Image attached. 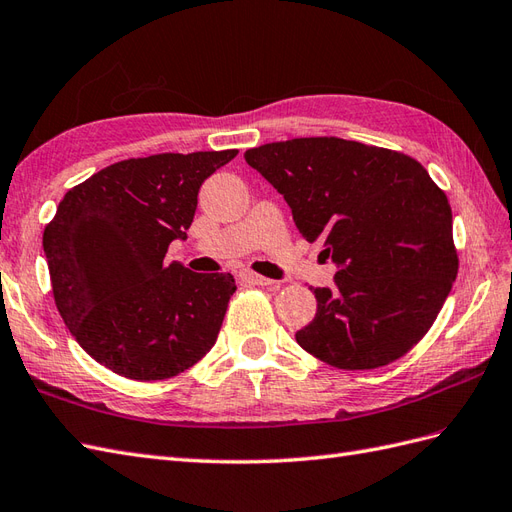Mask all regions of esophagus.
<instances>
[{
    "mask_svg": "<svg viewBox=\"0 0 512 512\" xmlns=\"http://www.w3.org/2000/svg\"><path fill=\"white\" fill-rule=\"evenodd\" d=\"M240 277H242V281H246V283H253V285H272V283H274L272 279L261 277V274L251 272V270H242V272H240Z\"/></svg>",
    "mask_w": 512,
    "mask_h": 512,
    "instance_id": "obj_1",
    "label": "esophagus"
}]
</instances>
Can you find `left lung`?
Masks as SVG:
<instances>
[{
    "mask_svg": "<svg viewBox=\"0 0 512 512\" xmlns=\"http://www.w3.org/2000/svg\"><path fill=\"white\" fill-rule=\"evenodd\" d=\"M337 266L296 342L339 370L406 355L435 322L458 272L452 209L413 157L342 138H294L244 153Z\"/></svg>",
    "mask_w": 512,
    "mask_h": 512,
    "instance_id": "8db88e82",
    "label": "left lung"
}]
</instances>
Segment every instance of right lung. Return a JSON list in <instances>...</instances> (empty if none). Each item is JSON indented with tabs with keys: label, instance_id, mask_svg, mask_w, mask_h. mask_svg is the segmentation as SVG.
Here are the masks:
<instances>
[{
	"label": "right lung",
	"instance_id": "add662e5",
	"mask_svg": "<svg viewBox=\"0 0 512 512\" xmlns=\"http://www.w3.org/2000/svg\"><path fill=\"white\" fill-rule=\"evenodd\" d=\"M238 155L123 160L71 188L43 233L56 307L90 357L134 381H164L216 344L235 281L164 261L186 240L203 181Z\"/></svg>",
	"mask_w": 512,
	"mask_h": 512
}]
</instances>
